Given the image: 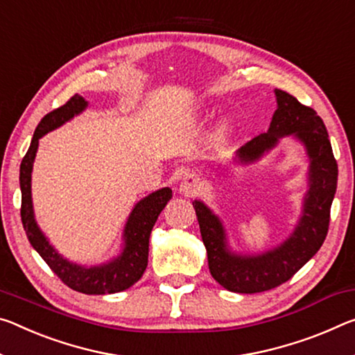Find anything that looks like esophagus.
<instances>
[{"instance_id":"1","label":"esophagus","mask_w":355,"mask_h":355,"mask_svg":"<svg viewBox=\"0 0 355 355\" xmlns=\"http://www.w3.org/2000/svg\"><path fill=\"white\" fill-rule=\"evenodd\" d=\"M202 189V180L196 173H187L183 177L182 183H180V193H182L184 198H194L196 194H199Z\"/></svg>"}]
</instances>
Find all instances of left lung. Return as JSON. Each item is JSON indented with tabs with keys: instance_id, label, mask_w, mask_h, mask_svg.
Wrapping results in <instances>:
<instances>
[{
	"instance_id": "obj_1",
	"label": "left lung",
	"mask_w": 355,
	"mask_h": 355,
	"mask_svg": "<svg viewBox=\"0 0 355 355\" xmlns=\"http://www.w3.org/2000/svg\"><path fill=\"white\" fill-rule=\"evenodd\" d=\"M275 96L278 107L268 131L245 144L235 155V161L251 164L272 150L281 137L294 136L300 140L309 159V188L303 199L299 224L291 237L261 254H235L229 250L221 219L202 200L193 202L211 277L224 289L239 294L277 288L316 254L327 237L330 207L336 193L338 166L322 118L283 89H275Z\"/></svg>"
}]
</instances>
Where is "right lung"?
<instances>
[{
  "mask_svg": "<svg viewBox=\"0 0 355 355\" xmlns=\"http://www.w3.org/2000/svg\"><path fill=\"white\" fill-rule=\"evenodd\" d=\"M88 107V103L78 94H74L64 105L58 107L47 114L39 123L35 136L31 139V145L20 164V189H21V223L30 240L33 248L39 256L47 262L52 272L66 286L82 294L88 295H104L115 294L128 288L142 278V275L148 263V245L150 234L162 208L172 198L171 188H161L155 193L148 194L147 198L139 200L134 205L131 215H129L125 230H123V251L120 256L112 259L110 262L103 266L83 267L67 261L56 251L42 230L39 229L35 210H33L31 199V172L33 162H35L36 151L39 147V139L46 136L47 132L64 125L71 118L82 114Z\"/></svg>",
  "mask_w": 355,
  "mask_h": 355,
  "instance_id": "add662e5",
  "label": "right lung"
}]
</instances>
